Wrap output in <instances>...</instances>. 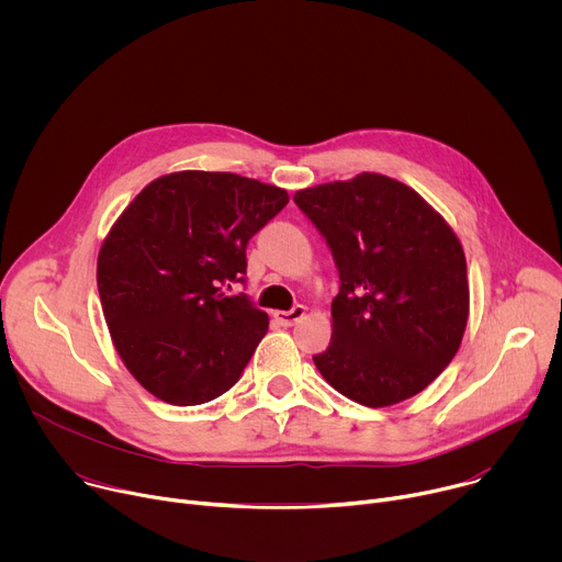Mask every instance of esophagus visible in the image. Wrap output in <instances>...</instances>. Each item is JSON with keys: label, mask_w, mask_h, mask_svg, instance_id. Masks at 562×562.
Wrapping results in <instances>:
<instances>
[{"label": "esophagus", "mask_w": 562, "mask_h": 562, "mask_svg": "<svg viewBox=\"0 0 562 562\" xmlns=\"http://www.w3.org/2000/svg\"><path fill=\"white\" fill-rule=\"evenodd\" d=\"M306 313V308L302 304H295L291 311H273V317L276 323L282 325V327H293L297 319H302Z\"/></svg>", "instance_id": "obj_1"}]
</instances>
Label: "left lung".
<instances>
[{"label": "left lung", "mask_w": 562, "mask_h": 562, "mask_svg": "<svg viewBox=\"0 0 562 562\" xmlns=\"http://www.w3.org/2000/svg\"><path fill=\"white\" fill-rule=\"evenodd\" d=\"M293 202L325 235L340 273L317 371L373 409L420 393L453 360L467 327L460 239L414 189L380 173L302 189Z\"/></svg>", "instance_id": "obj_1"}]
</instances>
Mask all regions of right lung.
Segmentation results:
<instances>
[{
    "mask_svg": "<svg viewBox=\"0 0 562 562\" xmlns=\"http://www.w3.org/2000/svg\"><path fill=\"white\" fill-rule=\"evenodd\" d=\"M286 202L251 178L180 171L146 184L111 226L98 256L102 311L148 393L193 407L243 375L269 315L224 286L245 282L249 239Z\"/></svg>",
    "mask_w": 562,
    "mask_h": 562,
    "instance_id": "1",
    "label": "right lung"
}]
</instances>
